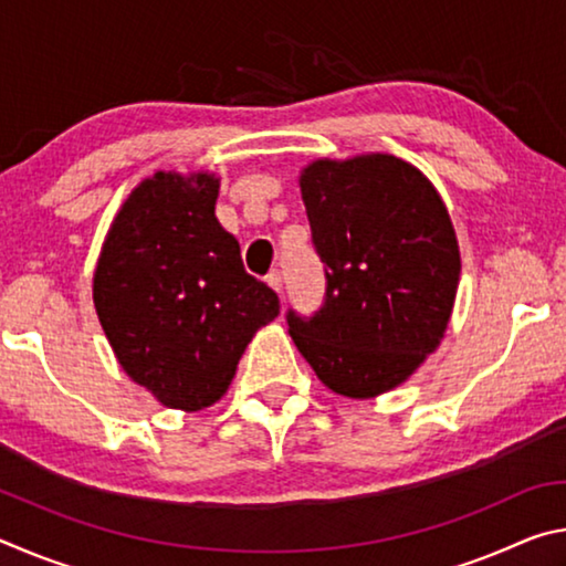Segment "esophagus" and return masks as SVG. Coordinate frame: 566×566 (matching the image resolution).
I'll use <instances>...</instances> for the list:
<instances>
[{"instance_id": "1", "label": "esophagus", "mask_w": 566, "mask_h": 566, "mask_svg": "<svg viewBox=\"0 0 566 566\" xmlns=\"http://www.w3.org/2000/svg\"><path fill=\"white\" fill-rule=\"evenodd\" d=\"M266 284H270L276 294H282V274L276 270L266 274Z\"/></svg>"}]
</instances>
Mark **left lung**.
Returning <instances> with one entry per match:
<instances>
[{"label":"left lung","instance_id":"8db88e82","mask_svg":"<svg viewBox=\"0 0 566 566\" xmlns=\"http://www.w3.org/2000/svg\"><path fill=\"white\" fill-rule=\"evenodd\" d=\"M324 302L286 312L314 375L337 395L395 389L442 342L459 284L447 207L417 167L391 155L317 159L300 177Z\"/></svg>","mask_w":566,"mask_h":566}]
</instances>
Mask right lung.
<instances>
[{
	"instance_id": "add662e5",
	"label": "right lung",
	"mask_w": 566,
	"mask_h": 566,
	"mask_svg": "<svg viewBox=\"0 0 566 566\" xmlns=\"http://www.w3.org/2000/svg\"><path fill=\"white\" fill-rule=\"evenodd\" d=\"M219 179L157 171L114 217L94 270V306L122 369L169 409L222 399L280 296L244 272L214 217Z\"/></svg>"
}]
</instances>
